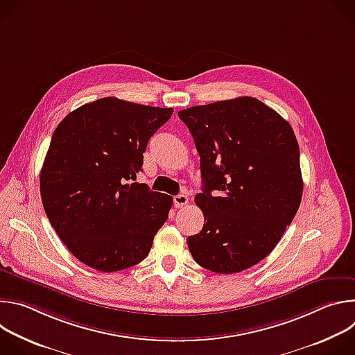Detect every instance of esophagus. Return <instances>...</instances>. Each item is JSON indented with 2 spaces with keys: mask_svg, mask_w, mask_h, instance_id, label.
<instances>
[{
  "mask_svg": "<svg viewBox=\"0 0 355 355\" xmlns=\"http://www.w3.org/2000/svg\"><path fill=\"white\" fill-rule=\"evenodd\" d=\"M175 119L173 118V122L177 121V114H174ZM174 204L178 205V207H182L185 204H188V196H187V189L185 188H181L180 192L177 195H174Z\"/></svg>",
  "mask_w": 355,
  "mask_h": 355,
  "instance_id": "34e87169",
  "label": "esophagus"
}]
</instances>
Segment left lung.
Returning <instances> with one entry per match:
<instances>
[{
	"mask_svg": "<svg viewBox=\"0 0 355 355\" xmlns=\"http://www.w3.org/2000/svg\"><path fill=\"white\" fill-rule=\"evenodd\" d=\"M171 108L103 98L56 128L40 171L44 212L71 254L104 272L143 261L173 199L137 181L150 137Z\"/></svg>",
	"mask_w": 355,
	"mask_h": 355,
	"instance_id": "left-lung-1",
	"label": "left lung"
}]
</instances>
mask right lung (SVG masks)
<instances>
[{
	"label": "right lung",
	"instance_id": "right-lung-1",
	"mask_svg": "<svg viewBox=\"0 0 355 355\" xmlns=\"http://www.w3.org/2000/svg\"><path fill=\"white\" fill-rule=\"evenodd\" d=\"M200 157L204 227L187 239L193 260L233 274L264 260L295 218L303 191L289 123L250 96L178 112Z\"/></svg>",
	"mask_w": 355,
	"mask_h": 355
}]
</instances>
